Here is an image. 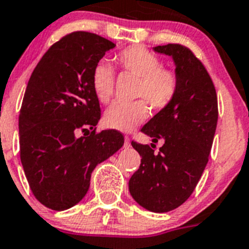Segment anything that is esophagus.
<instances>
[{
    "mask_svg": "<svg viewBox=\"0 0 249 249\" xmlns=\"http://www.w3.org/2000/svg\"><path fill=\"white\" fill-rule=\"evenodd\" d=\"M131 146V144H130V139H129V136H125V142H124V147L125 148H129V147Z\"/></svg>",
    "mask_w": 249,
    "mask_h": 249,
    "instance_id": "34e87169",
    "label": "esophagus"
}]
</instances>
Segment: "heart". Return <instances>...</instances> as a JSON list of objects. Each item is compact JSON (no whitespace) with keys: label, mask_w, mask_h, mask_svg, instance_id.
<instances>
[{"label":"heart","mask_w":249,"mask_h":249,"mask_svg":"<svg viewBox=\"0 0 249 249\" xmlns=\"http://www.w3.org/2000/svg\"><path fill=\"white\" fill-rule=\"evenodd\" d=\"M114 60L126 73L139 78L134 103H113L105 112L103 124L118 131H132L148 117L147 102L154 109H164L178 91V76L174 71L161 67L154 53L141 46H130L117 53ZM91 85L100 102L108 103L114 91V71L107 62H98L92 69Z\"/></svg>","instance_id":"b5f03b06"}]
</instances>
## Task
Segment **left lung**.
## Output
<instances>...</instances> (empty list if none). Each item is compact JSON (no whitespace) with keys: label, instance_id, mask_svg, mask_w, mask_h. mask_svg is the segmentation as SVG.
Wrapping results in <instances>:
<instances>
[{"label":"left lung","instance_id":"obj_1","mask_svg":"<svg viewBox=\"0 0 249 249\" xmlns=\"http://www.w3.org/2000/svg\"><path fill=\"white\" fill-rule=\"evenodd\" d=\"M173 57L178 91L173 102L141 129L153 143L131 144L141 164L129 180L132 198L153 213H166L185 203L203 174L218 123L215 88L201 60L190 48L168 43L153 48Z\"/></svg>","mask_w":249,"mask_h":249}]
</instances>
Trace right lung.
<instances>
[{
    "label": "right lung",
    "instance_id": "1",
    "mask_svg": "<svg viewBox=\"0 0 249 249\" xmlns=\"http://www.w3.org/2000/svg\"><path fill=\"white\" fill-rule=\"evenodd\" d=\"M114 47L96 34H68L29 79L19 114L20 160L35 198L53 211L79 203L96 165L124 144L117 130L96 132L101 108L91 85L93 67Z\"/></svg>",
    "mask_w": 249,
    "mask_h": 249
}]
</instances>
